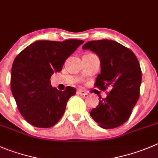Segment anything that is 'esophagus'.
I'll return each instance as SVG.
<instances>
[{"label": "esophagus", "mask_w": 158, "mask_h": 158, "mask_svg": "<svg viewBox=\"0 0 158 158\" xmlns=\"http://www.w3.org/2000/svg\"><path fill=\"white\" fill-rule=\"evenodd\" d=\"M77 94L80 95V96H85V95H87V93L85 91H84V90L78 89L77 90Z\"/></svg>", "instance_id": "esophagus-1"}]
</instances>
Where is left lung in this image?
<instances>
[{
    "label": "left lung",
    "instance_id": "obj_1",
    "mask_svg": "<svg viewBox=\"0 0 158 158\" xmlns=\"http://www.w3.org/2000/svg\"><path fill=\"white\" fill-rule=\"evenodd\" d=\"M82 48L96 53L100 60L95 86L110 89L90 116L103 129L117 127L129 119L140 96L142 73L138 59L131 49L108 39L90 41Z\"/></svg>",
    "mask_w": 158,
    "mask_h": 158
}]
</instances>
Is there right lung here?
<instances>
[{"instance_id":"right-lung-1","label":"right lung","mask_w":158,"mask_h":158,"mask_svg":"<svg viewBox=\"0 0 158 158\" xmlns=\"http://www.w3.org/2000/svg\"><path fill=\"white\" fill-rule=\"evenodd\" d=\"M84 42L37 41L15 58L11 68L10 88L20 113L32 126L52 127L65 113L67 102L76 94L74 87L63 92L51 85V76L62 71L65 61Z\"/></svg>"}]
</instances>
